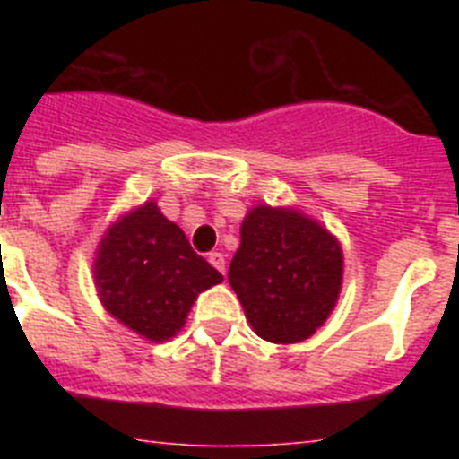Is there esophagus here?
<instances>
[{
    "mask_svg": "<svg viewBox=\"0 0 459 459\" xmlns=\"http://www.w3.org/2000/svg\"><path fill=\"white\" fill-rule=\"evenodd\" d=\"M209 262L213 266H216V269L221 271V273H225V255L218 253V250H213V253H209Z\"/></svg>",
    "mask_w": 459,
    "mask_h": 459,
    "instance_id": "1",
    "label": "esophagus"
}]
</instances>
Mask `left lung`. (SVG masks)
Segmentation results:
<instances>
[{
  "instance_id": "obj_1",
  "label": "left lung",
  "mask_w": 459,
  "mask_h": 459,
  "mask_svg": "<svg viewBox=\"0 0 459 459\" xmlns=\"http://www.w3.org/2000/svg\"><path fill=\"white\" fill-rule=\"evenodd\" d=\"M227 278L259 338L301 342L338 301L342 250L303 213L255 206L241 225Z\"/></svg>"
}]
</instances>
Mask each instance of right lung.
<instances>
[{
  "mask_svg": "<svg viewBox=\"0 0 459 459\" xmlns=\"http://www.w3.org/2000/svg\"><path fill=\"white\" fill-rule=\"evenodd\" d=\"M93 278L105 310L153 342L172 338L195 296L222 282L156 202L109 227L93 262Z\"/></svg>",
  "mask_w": 459,
  "mask_h": 459,
  "instance_id": "right-lung-1",
  "label": "right lung"
}]
</instances>
